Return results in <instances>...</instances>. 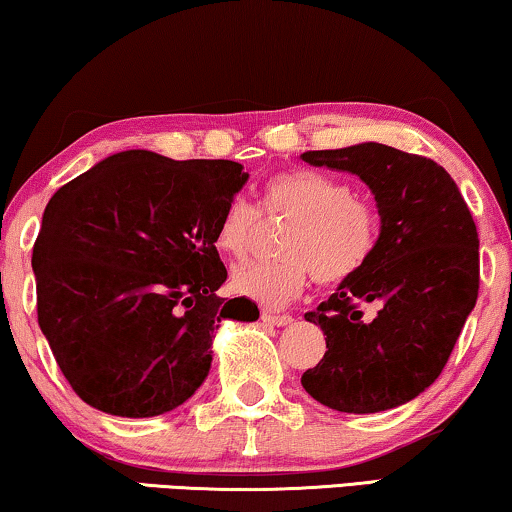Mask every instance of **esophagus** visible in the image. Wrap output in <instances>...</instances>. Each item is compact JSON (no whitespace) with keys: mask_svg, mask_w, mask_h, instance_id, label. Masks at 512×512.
<instances>
[{"mask_svg":"<svg viewBox=\"0 0 512 512\" xmlns=\"http://www.w3.org/2000/svg\"><path fill=\"white\" fill-rule=\"evenodd\" d=\"M261 319L265 321V324H270V326H289V324H293V319L289 317V314H275V312H268L265 310L263 314H261Z\"/></svg>","mask_w":512,"mask_h":512,"instance_id":"34e87169","label":"esophagus"}]
</instances>
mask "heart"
I'll return each mask as SVG.
<instances>
[{"instance_id":"b5f03b06","label":"heart","mask_w":512,"mask_h":512,"mask_svg":"<svg viewBox=\"0 0 512 512\" xmlns=\"http://www.w3.org/2000/svg\"><path fill=\"white\" fill-rule=\"evenodd\" d=\"M263 209L291 221L279 240L284 258L237 265L230 289L270 310L303 296L312 277L319 284H340L354 277L366 268L380 235L373 202L352 193L347 181L324 172L275 174L265 184ZM256 228L258 209L244 198H233L216 226V247L233 258L247 256Z\"/></svg>"}]
</instances>
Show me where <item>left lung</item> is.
Returning <instances> with one entry per match:
<instances>
[{
    "label": "left lung",
    "instance_id": "1",
    "mask_svg": "<svg viewBox=\"0 0 512 512\" xmlns=\"http://www.w3.org/2000/svg\"><path fill=\"white\" fill-rule=\"evenodd\" d=\"M305 163L352 172L375 195L380 235L366 268L307 312L326 354L300 382L314 401L370 415L429 389L478 300L480 240L457 184L438 163L363 142L305 151ZM378 314L361 320L360 305Z\"/></svg>",
    "mask_w": 512,
    "mask_h": 512
}]
</instances>
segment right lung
<instances>
[{
    "label": "right lung",
    "mask_w": 512,
    "mask_h": 512,
    "mask_svg": "<svg viewBox=\"0 0 512 512\" xmlns=\"http://www.w3.org/2000/svg\"><path fill=\"white\" fill-rule=\"evenodd\" d=\"M249 172L233 160L121 151L60 188L34 242L41 333L95 410L156 417L212 368L221 321H256L249 298L216 296L223 209Z\"/></svg>",
    "instance_id": "1"
}]
</instances>
